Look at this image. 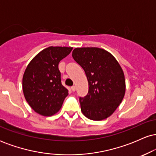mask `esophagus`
I'll use <instances>...</instances> for the list:
<instances>
[{
	"label": "esophagus",
	"mask_w": 156,
	"mask_h": 156,
	"mask_svg": "<svg viewBox=\"0 0 156 156\" xmlns=\"http://www.w3.org/2000/svg\"><path fill=\"white\" fill-rule=\"evenodd\" d=\"M71 90H72L73 92H75V91H76V87H75V86H73V87H71Z\"/></svg>",
	"instance_id": "1"
}]
</instances>
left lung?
Wrapping results in <instances>:
<instances>
[{
	"mask_svg": "<svg viewBox=\"0 0 156 156\" xmlns=\"http://www.w3.org/2000/svg\"><path fill=\"white\" fill-rule=\"evenodd\" d=\"M73 58L85 71L89 92L80 98V109L89 119L100 121L115 112L125 93V75L112 53L99 48H77Z\"/></svg>",
	"mask_w": 156,
	"mask_h": 156,
	"instance_id": "left-lung-1",
	"label": "left lung"
}]
</instances>
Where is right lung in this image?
<instances>
[{
    "instance_id": "obj_1",
    "label": "right lung",
    "mask_w": 156,
    "mask_h": 156,
    "mask_svg": "<svg viewBox=\"0 0 156 156\" xmlns=\"http://www.w3.org/2000/svg\"><path fill=\"white\" fill-rule=\"evenodd\" d=\"M72 50L51 46L39 52L27 66L23 77V94L37 114L50 117L62 108L68 90L61 82L58 63Z\"/></svg>"
}]
</instances>
